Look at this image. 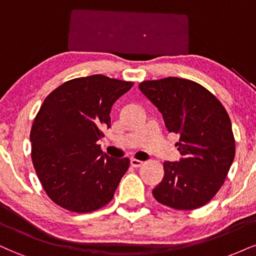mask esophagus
<instances>
[{"instance_id":"34e87169","label":"esophagus","mask_w":256,"mask_h":256,"mask_svg":"<svg viewBox=\"0 0 256 256\" xmlns=\"http://www.w3.org/2000/svg\"><path fill=\"white\" fill-rule=\"evenodd\" d=\"M130 164H131L132 167H140L143 165V161L137 160V158H131Z\"/></svg>"}]
</instances>
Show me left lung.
Instances as JSON below:
<instances>
[{
    "label": "left lung",
    "instance_id": "left-lung-1",
    "mask_svg": "<svg viewBox=\"0 0 256 256\" xmlns=\"http://www.w3.org/2000/svg\"><path fill=\"white\" fill-rule=\"evenodd\" d=\"M162 114L168 132L178 134L179 162H164L155 200L178 210H192L212 200L224 184L236 154L231 120L210 90L189 79L168 77L138 84Z\"/></svg>",
    "mask_w": 256,
    "mask_h": 256
}]
</instances>
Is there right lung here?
<instances>
[{
    "label": "right lung",
    "instance_id": "right-lung-1",
    "mask_svg": "<svg viewBox=\"0 0 256 256\" xmlns=\"http://www.w3.org/2000/svg\"><path fill=\"white\" fill-rule=\"evenodd\" d=\"M132 82L94 74L64 82L40 106L31 128V158L54 204L90 213L110 204L128 171V158L102 155L98 140L110 128V108Z\"/></svg>",
    "mask_w": 256,
    "mask_h": 256
}]
</instances>
